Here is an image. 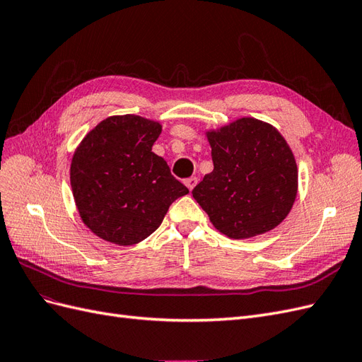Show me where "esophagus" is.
Masks as SVG:
<instances>
[{"mask_svg":"<svg viewBox=\"0 0 362 362\" xmlns=\"http://www.w3.org/2000/svg\"><path fill=\"white\" fill-rule=\"evenodd\" d=\"M184 184L187 185V189L192 192V190L194 189V185L198 184V178H196V177H190V178H187V180H184Z\"/></svg>","mask_w":362,"mask_h":362,"instance_id":"34e87169","label":"esophagus"}]
</instances>
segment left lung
Wrapping results in <instances>:
<instances>
[{
  "instance_id": "8db88e82",
  "label": "left lung",
  "mask_w": 362,
  "mask_h": 362,
  "mask_svg": "<svg viewBox=\"0 0 362 362\" xmlns=\"http://www.w3.org/2000/svg\"><path fill=\"white\" fill-rule=\"evenodd\" d=\"M214 169L193 198L217 231L249 238L276 228L298 194V166L279 131L254 117L206 131Z\"/></svg>"
}]
</instances>
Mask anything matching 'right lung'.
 Segmentation results:
<instances>
[{
	"instance_id": "right-lung-1",
	"label": "right lung",
	"mask_w": 362,
	"mask_h": 362,
	"mask_svg": "<svg viewBox=\"0 0 362 362\" xmlns=\"http://www.w3.org/2000/svg\"><path fill=\"white\" fill-rule=\"evenodd\" d=\"M161 133L156 120L110 116L75 149L71 187L81 221L93 234L119 246L149 237L173 201L189 189L152 152Z\"/></svg>"
}]
</instances>
